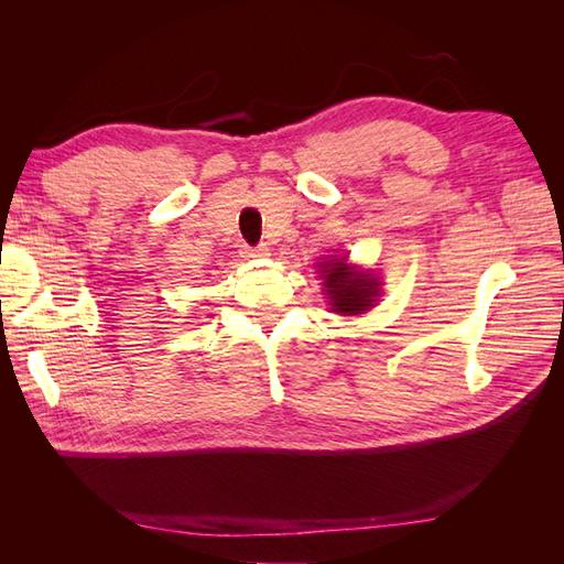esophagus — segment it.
Returning a JSON list of instances; mask_svg holds the SVG:
<instances>
[{"label":"esophagus","mask_w":564,"mask_h":564,"mask_svg":"<svg viewBox=\"0 0 564 564\" xmlns=\"http://www.w3.org/2000/svg\"><path fill=\"white\" fill-rule=\"evenodd\" d=\"M268 245H256V247H249V245H245L242 247V256H245V259H265V256H268Z\"/></svg>","instance_id":"1"}]
</instances>
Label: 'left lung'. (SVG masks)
I'll use <instances>...</instances> for the list:
<instances>
[{
    "instance_id": "8db88e82",
    "label": "left lung",
    "mask_w": 564,
    "mask_h": 564,
    "mask_svg": "<svg viewBox=\"0 0 564 564\" xmlns=\"http://www.w3.org/2000/svg\"><path fill=\"white\" fill-rule=\"evenodd\" d=\"M322 275L336 313H362L371 308V301L379 292V282L371 278V272H355L346 261L322 263Z\"/></svg>"
}]
</instances>
